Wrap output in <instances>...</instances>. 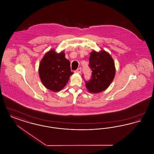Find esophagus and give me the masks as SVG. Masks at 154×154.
<instances>
[{
    "mask_svg": "<svg viewBox=\"0 0 154 154\" xmlns=\"http://www.w3.org/2000/svg\"><path fill=\"white\" fill-rule=\"evenodd\" d=\"M75 72H76V73H81V67L78 68V69L75 70Z\"/></svg>",
    "mask_w": 154,
    "mask_h": 154,
    "instance_id": "34e87169",
    "label": "esophagus"
}]
</instances>
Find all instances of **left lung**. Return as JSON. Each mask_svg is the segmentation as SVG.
I'll use <instances>...</instances> for the list:
<instances>
[{
  "label": "left lung",
  "instance_id": "obj_1",
  "mask_svg": "<svg viewBox=\"0 0 154 154\" xmlns=\"http://www.w3.org/2000/svg\"><path fill=\"white\" fill-rule=\"evenodd\" d=\"M90 55L89 66L92 72V75L85 82L89 92L97 94L109 87L114 78L116 68L113 59L108 52L94 51Z\"/></svg>",
  "mask_w": 154,
  "mask_h": 154
}]
</instances>
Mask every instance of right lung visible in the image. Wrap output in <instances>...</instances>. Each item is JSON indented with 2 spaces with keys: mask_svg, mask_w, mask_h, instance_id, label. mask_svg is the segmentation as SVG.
I'll use <instances>...</instances> for the list:
<instances>
[{
  "mask_svg": "<svg viewBox=\"0 0 154 154\" xmlns=\"http://www.w3.org/2000/svg\"><path fill=\"white\" fill-rule=\"evenodd\" d=\"M63 52L57 53L51 50L46 53L40 62L38 73L44 86L54 92L65 87L73 74L70 62L65 57Z\"/></svg>",
  "mask_w": 154,
  "mask_h": 154,
  "instance_id": "obj_1",
  "label": "right lung"
}]
</instances>
